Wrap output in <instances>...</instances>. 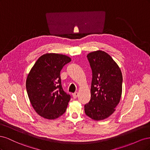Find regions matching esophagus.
Here are the masks:
<instances>
[{
    "mask_svg": "<svg viewBox=\"0 0 150 150\" xmlns=\"http://www.w3.org/2000/svg\"><path fill=\"white\" fill-rule=\"evenodd\" d=\"M72 96H73V98H74V99H76V98H77V97L78 96V93H77V92L74 93L73 94H72Z\"/></svg>",
    "mask_w": 150,
    "mask_h": 150,
    "instance_id": "34e87169",
    "label": "esophagus"
}]
</instances>
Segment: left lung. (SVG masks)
Wrapping results in <instances>:
<instances>
[{
    "label": "left lung",
    "mask_w": 150,
    "mask_h": 150,
    "mask_svg": "<svg viewBox=\"0 0 150 150\" xmlns=\"http://www.w3.org/2000/svg\"><path fill=\"white\" fill-rule=\"evenodd\" d=\"M93 72L91 99L84 105L86 115L100 121L116 110L122 94V76L120 67L106 52L98 51L87 55Z\"/></svg>",
    "instance_id": "obj_1"
}]
</instances>
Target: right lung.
<instances>
[{"mask_svg": "<svg viewBox=\"0 0 150 150\" xmlns=\"http://www.w3.org/2000/svg\"><path fill=\"white\" fill-rule=\"evenodd\" d=\"M71 61L69 56L46 53L31 68L26 79V89L35 112L45 119L54 120L65 112L71 99L62 89L61 71Z\"/></svg>", "mask_w": 150, "mask_h": 150, "instance_id": "right-lung-1", "label": "right lung"}]
</instances>
